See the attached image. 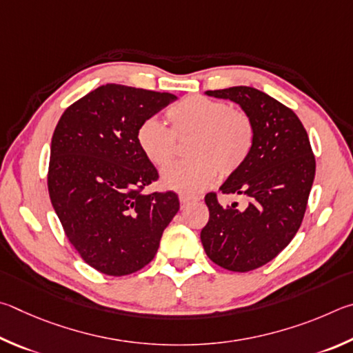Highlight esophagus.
I'll use <instances>...</instances> for the list:
<instances>
[{
	"mask_svg": "<svg viewBox=\"0 0 353 353\" xmlns=\"http://www.w3.org/2000/svg\"><path fill=\"white\" fill-rule=\"evenodd\" d=\"M194 201H199V199H192V196H188V195H180V203H181V208H186L188 205Z\"/></svg>",
	"mask_w": 353,
	"mask_h": 353,
	"instance_id": "1",
	"label": "esophagus"
}]
</instances>
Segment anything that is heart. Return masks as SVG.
Listing matches in <instances>:
<instances>
[{
	"mask_svg": "<svg viewBox=\"0 0 353 353\" xmlns=\"http://www.w3.org/2000/svg\"><path fill=\"white\" fill-rule=\"evenodd\" d=\"M170 128L158 117L138 127L136 142L153 165H169L176 153V141L188 142L186 163L165 169L161 183L183 195H196L221 178H230L250 159L256 142V125L243 110L205 96H189L167 110Z\"/></svg>",
	"mask_w": 353,
	"mask_h": 353,
	"instance_id": "heart-1",
	"label": "heart"
}]
</instances>
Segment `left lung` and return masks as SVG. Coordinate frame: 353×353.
Instances as JSON below:
<instances>
[{"mask_svg": "<svg viewBox=\"0 0 353 353\" xmlns=\"http://www.w3.org/2000/svg\"><path fill=\"white\" fill-rule=\"evenodd\" d=\"M206 94L239 103L256 125L250 159L220 188L226 195H242L246 206H221L217 194H208L209 221L200 234L214 263L246 273L273 261L296 236L316 163L299 117L279 101L251 86H231Z\"/></svg>", "mask_w": 353, "mask_h": 353, "instance_id": "8db88e82", "label": "left lung"}]
</instances>
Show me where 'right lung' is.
I'll list each match as a JSON object with an SVG mask.
<instances>
[{"label":"right lung","mask_w":353,"mask_h":353,"mask_svg":"<svg viewBox=\"0 0 353 353\" xmlns=\"http://www.w3.org/2000/svg\"><path fill=\"white\" fill-rule=\"evenodd\" d=\"M175 94L107 83L65 110L51 142L48 190L70 243L108 276L153 261L180 209L175 192L142 194L158 170L136 142L142 122Z\"/></svg>","instance_id":"1"}]
</instances>
